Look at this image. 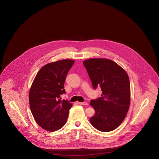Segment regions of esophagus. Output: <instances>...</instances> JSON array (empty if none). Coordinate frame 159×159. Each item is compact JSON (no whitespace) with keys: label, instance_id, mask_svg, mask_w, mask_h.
Segmentation results:
<instances>
[{"label":"esophagus","instance_id":"34e87169","mask_svg":"<svg viewBox=\"0 0 159 159\" xmlns=\"http://www.w3.org/2000/svg\"><path fill=\"white\" fill-rule=\"evenodd\" d=\"M78 103L80 105H82V106H87V105H88V103L86 102H78Z\"/></svg>","mask_w":159,"mask_h":159}]
</instances>
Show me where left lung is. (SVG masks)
<instances>
[{
    "mask_svg": "<svg viewBox=\"0 0 159 159\" xmlns=\"http://www.w3.org/2000/svg\"><path fill=\"white\" fill-rule=\"evenodd\" d=\"M83 64L94 89L100 87L102 91L100 98L90 101L95 111L90 123L99 131H112L122 123L129 107L130 84L127 72L108 59L91 58Z\"/></svg>",
    "mask_w": 159,
    "mask_h": 159,
    "instance_id": "obj_1",
    "label": "left lung"
}]
</instances>
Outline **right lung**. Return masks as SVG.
Returning a JSON list of instances; mask_svg holds the SVG:
<instances>
[{
  "label": "right lung",
  "mask_w": 159,
  "mask_h": 159,
  "mask_svg": "<svg viewBox=\"0 0 159 159\" xmlns=\"http://www.w3.org/2000/svg\"><path fill=\"white\" fill-rule=\"evenodd\" d=\"M72 60L47 64L37 72L30 91L29 101L37 124L48 131L61 129L66 123L72 103L61 100L65 93L64 84Z\"/></svg>",
  "instance_id": "right-lung-1"
}]
</instances>
